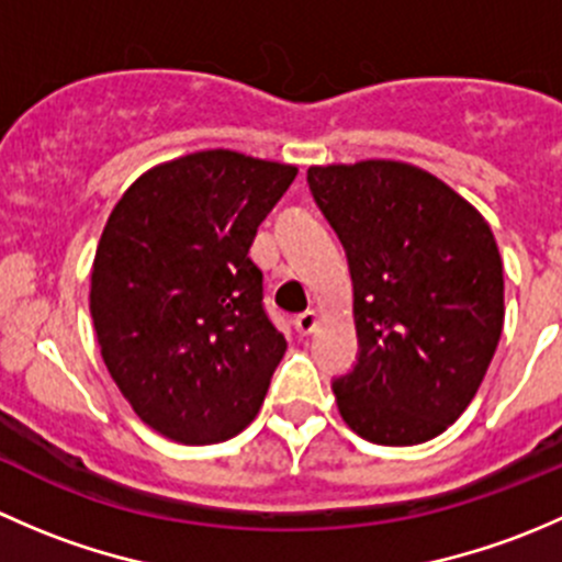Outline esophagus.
<instances>
[{
    "label": "esophagus",
    "mask_w": 562,
    "mask_h": 562,
    "mask_svg": "<svg viewBox=\"0 0 562 562\" xmlns=\"http://www.w3.org/2000/svg\"><path fill=\"white\" fill-rule=\"evenodd\" d=\"M293 326H296L299 334H313L315 326H317V313L307 310V313L296 315V317H293Z\"/></svg>",
    "instance_id": "1"
}]
</instances>
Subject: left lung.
<instances>
[{"label":"left lung","mask_w":562,"mask_h":562,"mask_svg":"<svg viewBox=\"0 0 562 562\" xmlns=\"http://www.w3.org/2000/svg\"><path fill=\"white\" fill-rule=\"evenodd\" d=\"M307 184L353 280L359 359L331 383L339 416L370 443L438 438L501 342L503 260L490 225L407 162L313 166Z\"/></svg>","instance_id":"left-lung-1"}]
</instances>
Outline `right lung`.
<instances>
[{"mask_svg":"<svg viewBox=\"0 0 562 562\" xmlns=\"http://www.w3.org/2000/svg\"><path fill=\"white\" fill-rule=\"evenodd\" d=\"M296 166L209 149L133 181L92 266L100 353L138 418L184 446L228 440L258 416L285 356L249 258Z\"/></svg>","mask_w":562,"mask_h":562,"instance_id":"1","label":"right lung"}]
</instances>
